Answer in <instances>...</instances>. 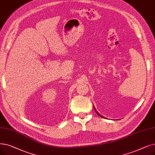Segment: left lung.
Instances as JSON below:
<instances>
[{"label": "left lung", "instance_id": "1", "mask_svg": "<svg viewBox=\"0 0 155 155\" xmlns=\"http://www.w3.org/2000/svg\"><path fill=\"white\" fill-rule=\"evenodd\" d=\"M94 110H95V111H96V113H97V115H99V117H102V118H104V117H102V116H101V115H99V113H97V111H96V109H95V107H94Z\"/></svg>", "mask_w": 155, "mask_h": 155}]
</instances>
